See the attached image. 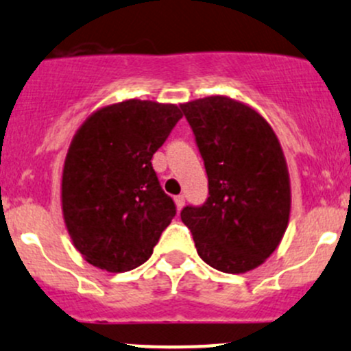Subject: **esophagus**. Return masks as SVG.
Wrapping results in <instances>:
<instances>
[{"instance_id": "1", "label": "esophagus", "mask_w": 351, "mask_h": 351, "mask_svg": "<svg viewBox=\"0 0 351 351\" xmlns=\"http://www.w3.org/2000/svg\"><path fill=\"white\" fill-rule=\"evenodd\" d=\"M174 202H176V208L180 211V209L184 208V202H186V199H184V196H176Z\"/></svg>"}]
</instances>
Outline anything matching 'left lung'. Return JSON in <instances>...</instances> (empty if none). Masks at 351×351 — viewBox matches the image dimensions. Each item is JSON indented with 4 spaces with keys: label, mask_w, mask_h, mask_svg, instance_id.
I'll use <instances>...</instances> for the list:
<instances>
[{
    "label": "left lung",
    "mask_w": 351,
    "mask_h": 351,
    "mask_svg": "<svg viewBox=\"0 0 351 351\" xmlns=\"http://www.w3.org/2000/svg\"><path fill=\"white\" fill-rule=\"evenodd\" d=\"M209 182L201 208L180 219L213 269L245 274L262 265L282 241L291 215V179L270 123L248 104L208 96L180 104Z\"/></svg>",
    "instance_id": "8db88e82"
}]
</instances>
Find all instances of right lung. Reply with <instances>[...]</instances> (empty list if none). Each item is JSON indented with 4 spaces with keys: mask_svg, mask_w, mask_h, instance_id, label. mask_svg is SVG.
<instances>
[{
    "mask_svg": "<svg viewBox=\"0 0 351 351\" xmlns=\"http://www.w3.org/2000/svg\"><path fill=\"white\" fill-rule=\"evenodd\" d=\"M180 118L177 104L126 99L96 110L72 136L60 202L69 237L86 262L126 272L150 258L176 216L152 157Z\"/></svg>",
    "mask_w": 351,
    "mask_h": 351,
    "instance_id": "add662e5",
    "label": "right lung"
}]
</instances>
